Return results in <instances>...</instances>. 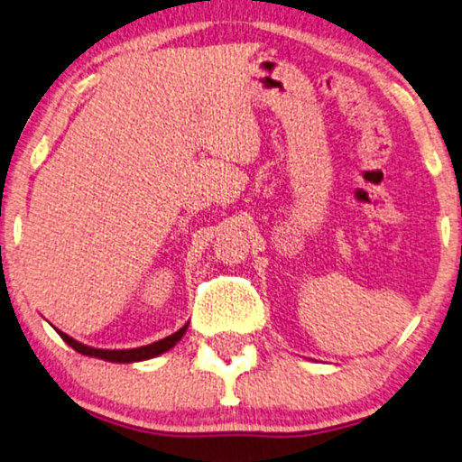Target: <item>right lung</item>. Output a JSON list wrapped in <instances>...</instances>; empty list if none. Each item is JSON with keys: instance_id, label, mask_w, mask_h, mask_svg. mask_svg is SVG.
Wrapping results in <instances>:
<instances>
[{"instance_id": "1", "label": "right lung", "mask_w": 462, "mask_h": 462, "mask_svg": "<svg viewBox=\"0 0 462 462\" xmlns=\"http://www.w3.org/2000/svg\"><path fill=\"white\" fill-rule=\"evenodd\" d=\"M189 323L184 328L178 329L176 334L168 336V338H163L160 342H153V344H147V346H141V348H126V350H103V348H91L87 346V344H80L77 340H72L70 336L60 332L61 340L66 344H70V346L77 350L80 355H88V356H99V359H106V361H112V363H133V361H144V359H151V356H157L165 353V350H170L174 344L182 338L184 332H187Z\"/></svg>"}]
</instances>
